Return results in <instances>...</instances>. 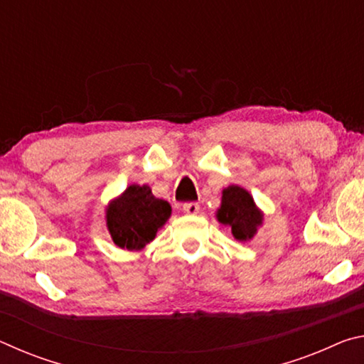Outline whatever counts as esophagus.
Segmentation results:
<instances>
[{
	"label": "esophagus",
	"instance_id": "obj_1",
	"mask_svg": "<svg viewBox=\"0 0 364 364\" xmlns=\"http://www.w3.org/2000/svg\"><path fill=\"white\" fill-rule=\"evenodd\" d=\"M199 204L197 202H186V204H183V210L184 213L188 215H196L197 212H199Z\"/></svg>",
	"mask_w": 364,
	"mask_h": 364
}]
</instances>
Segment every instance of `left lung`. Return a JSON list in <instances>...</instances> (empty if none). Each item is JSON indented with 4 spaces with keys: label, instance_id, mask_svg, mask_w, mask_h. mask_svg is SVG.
<instances>
[{
    "label": "left lung",
    "instance_id": "left-lung-1",
    "mask_svg": "<svg viewBox=\"0 0 364 364\" xmlns=\"http://www.w3.org/2000/svg\"><path fill=\"white\" fill-rule=\"evenodd\" d=\"M217 217L220 223L231 226L232 236L239 241L250 239L262 225V213L257 210L254 199L239 186H230L223 191Z\"/></svg>",
    "mask_w": 364,
    "mask_h": 364
}]
</instances>
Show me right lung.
<instances>
[{"mask_svg":"<svg viewBox=\"0 0 364 364\" xmlns=\"http://www.w3.org/2000/svg\"><path fill=\"white\" fill-rule=\"evenodd\" d=\"M170 213L168 202L154 197L149 186L133 184L107 208V228L119 247L138 250L156 237Z\"/></svg>","mask_w":364,"mask_h":364,"instance_id":"add662e5","label":"right lung"}]
</instances>
